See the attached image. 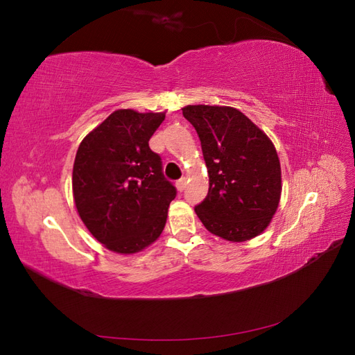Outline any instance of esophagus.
<instances>
[{"label": "esophagus", "instance_id": "obj_1", "mask_svg": "<svg viewBox=\"0 0 355 355\" xmlns=\"http://www.w3.org/2000/svg\"><path fill=\"white\" fill-rule=\"evenodd\" d=\"M185 187H187V179H185V178H182V179L176 180V188H178V191H179V192L184 191V189H185Z\"/></svg>", "mask_w": 355, "mask_h": 355}]
</instances>
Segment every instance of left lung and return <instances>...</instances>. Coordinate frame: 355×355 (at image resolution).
Segmentation results:
<instances>
[{
  "label": "left lung",
  "instance_id": "8db88e82",
  "mask_svg": "<svg viewBox=\"0 0 355 355\" xmlns=\"http://www.w3.org/2000/svg\"><path fill=\"white\" fill-rule=\"evenodd\" d=\"M209 171L207 197L196 213L211 234L234 243L259 235L282 196V167L272 142L231 106L188 105Z\"/></svg>",
  "mask_w": 355,
  "mask_h": 355
}]
</instances>
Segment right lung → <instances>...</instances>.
<instances>
[{"instance_id": "right-lung-1", "label": "right lung", "mask_w": 355, "mask_h": 355, "mask_svg": "<svg viewBox=\"0 0 355 355\" xmlns=\"http://www.w3.org/2000/svg\"><path fill=\"white\" fill-rule=\"evenodd\" d=\"M164 118L118 110L83 139L75 155V206L93 237L115 253L141 252L164 230L176 188L149 148Z\"/></svg>"}]
</instances>
